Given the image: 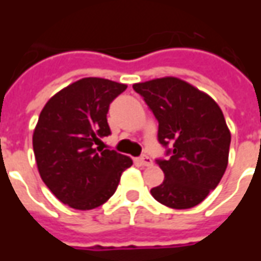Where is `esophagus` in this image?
<instances>
[{"mask_svg":"<svg viewBox=\"0 0 261 261\" xmlns=\"http://www.w3.org/2000/svg\"><path fill=\"white\" fill-rule=\"evenodd\" d=\"M136 162L141 166H149V165H152V159L149 156H141V158L136 159Z\"/></svg>","mask_w":261,"mask_h":261,"instance_id":"1","label":"esophagus"}]
</instances>
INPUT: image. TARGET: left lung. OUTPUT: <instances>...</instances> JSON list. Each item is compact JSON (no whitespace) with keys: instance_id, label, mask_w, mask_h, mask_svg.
<instances>
[{"instance_id":"1","label":"left lung","mask_w":261,"mask_h":261,"mask_svg":"<svg viewBox=\"0 0 261 261\" xmlns=\"http://www.w3.org/2000/svg\"><path fill=\"white\" fill-rule=\"evenodd\" d=\"M158 120V140L172 144L168 159H158L165 179L151 189L166 207H196L222 179L229 156L230 131L213 97L176 76L133 85Z\"/></svg>"}]
</instances>
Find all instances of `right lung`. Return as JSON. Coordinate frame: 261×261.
Masks as SVG:
<instances>
[{
	"label": "right lung",
	"instance_id": "right-lung-1",
	"mask_svg": "<svg viewBox=\"0 0 261 261\" xmlns=\"http://www.w3.org/2000/svg\"><path fill=\"white\" fill-rule=\"evenodd\" d=\"M127 85L82 78L48 99L33 131V151L44 185L75 210H93L113 196L130 156L95 148L110 134L106 114Z\"/></svg>",
	"mask_w": 261,
	"mask_h": 261
}]
</instances>
